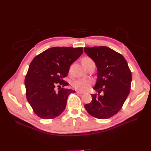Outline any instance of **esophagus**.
<instances>
[{
  "label": "esophagus",
  "instance_id": "1",
  "mask_svg": "<svg viewBox=\"0 0 151 151\" xmlns=\"http://www.w3.org/2000/svg\"><path fill=\"white\" fill-rule=\"evenodd\" d=\"M76 93H78V94H80V95H82V94H84V92H80V91H76Z\"/></svg>",
  "mask_w": 151,
  "mask_h": 151
}]
</instances>
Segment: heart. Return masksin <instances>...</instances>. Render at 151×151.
<instances>
[{"instance_id": "b5f03b06", "label": "heart", "mask_w": 151, "mask_h": 151, "mask_svg": "<svg viewBox=\"0 0 151 151\" xmlns=\"http://www.w3.org/2000/svg\"><path fill=\"white\" fill-rule=\"evenodd\" d=\"M92 60L91 59L89 58H86L83 59V61H90ZM92 84V81L89 79L85 78H80L78 79L73 81L71 86L75 90L80 92H84L88 90Z\"/></svg>"}]
</instances>
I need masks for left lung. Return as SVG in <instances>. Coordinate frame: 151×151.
Listing matches in <instances>:
<instances>
[{"mask_svg":"<svg viewBox=\"0 0 151 151\" xmlns=\"http://www.w3.org/2000/svg\"><path fill=\"white\" fill-rule=\"evenodd\" d=\"M84 52L96 63L97 79L91 94L92 100L85 109L92 116L106 119L122 108L130 91L132 73L123 55L106 46L84 47ZM101 91L104 92L100 96Z\"/></svg>","mask_w":151,"mask_h":151,"instance_id":"left-lung-1","label":"left lung"}]
</instances>
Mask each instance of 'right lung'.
Segmentation results:
<instances>
[{
  "label": "right lung",
  "instance_id": "add662e5",
  "mask_svg": "<svg viewBox=\"0 0 151 151\" xmlns=\"http://www.w3.org/2000/svg\"><path fill=\"white\" fill-rule=\"evenodd\" d=\"M83 52V47H52L31 62L24 81L26 98L38 117L50 119L65 110L68 96L75 91L64 88L57 91L55 86L68 85L63 78Z\"/></svg>",
  "mask_w": 151,
  "mask_h": 151
}]
</instances>
